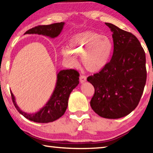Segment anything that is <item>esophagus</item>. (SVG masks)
Instances as JSON below:
<instances>
[{"instance_id": "1", "label": "esophagus", "mask_w": 153, "mask_h": 153, "mask_svg": "<svg viewBox=\"0 0 153 153\" xmlns=\"http://www.w3.org/2000/svg\"><path fill=\"white\" fill-rule=\"evenodd\" d=\"M86 81V77L85 76H83V75H81V76H79L80 83H81V84H83V83H84Z\"/></svg>"}]
</instances>
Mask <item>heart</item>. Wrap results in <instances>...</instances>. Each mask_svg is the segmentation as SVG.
<instances>
[{
    "mask_svg": "<svg viewBox=\"0 0 153 153\" xmlns=\"http://www.w3.org/2000/svg\"><path fill=\"white\" fill-rule=\"evenodd\" d=\"M113 45L107 36L94 31H86L75 35L69 42V49H64L63 55L77 65L76 56H82L83 66L90 72L101 70L109 60Z\"/></svg>",
    "mask_w": 153,
    "mask_h": 153,
    "instance_id": "heart-1",
    "label": "heart"
}]
</instances>
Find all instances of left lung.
<instances>
[{"label": "left lung", "mask_w": 153, "mask_h": 153, "mask_svg": "<svg viewBox=\"0 0 153 153\" xmlns=\"http://www.w3.org/2000/svg\"><path fill=\"white\" fill-rule=\"evenodd\" d=\"M113 32V53L99 73L87 78L94 87L90 101L100 117L119 119L135 109L146 81V56L135 36L109 23Z\"/></svg>", "instance_id": "1"}]
</instances>
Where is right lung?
I'll return each instance as SVG.
<instances>
[{
	"label": "right lung",
	"instance_id": "add662e5",
	"mask_svg": "<svg viewBox=\"0 0 153 153\" xmlns=\"http://www.w3.org/2000/svg\"><path fill=\"white\" fill-rule=\"evenodd\" d=\"M64 22L47 25H38L27 30L24 34H38L55 38L60 34ZM78 72L74 69H63L56 75L55 90L46 105L37 112L25 113L18 107L13 94L11 91L13 102L20 114L27 120L36 123H49L58 120L65 112L69 95L79 84Z\"/></svg>",
	"mask_w": 153,
	"mask_h": 153
}]
</instances>
